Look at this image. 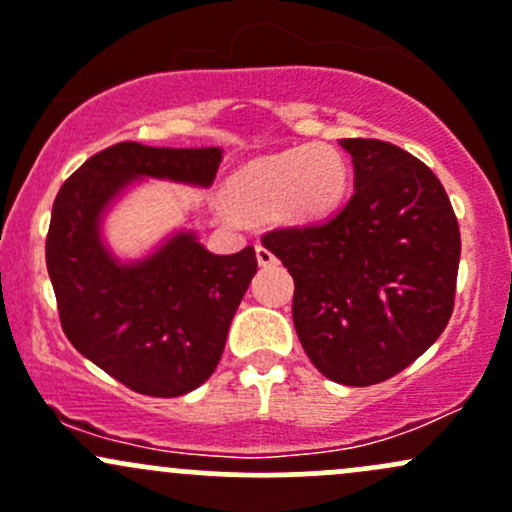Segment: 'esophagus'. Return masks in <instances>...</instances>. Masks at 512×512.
Returning <instances> with one entry per match:
<instances>
[{"label":"esophagus","mask_w":512,"mask_h":512,"mask_svg":"<svg viewBox=\"0 0 512 512\" xmlns=\"http://www.w3.org/2000/svg\"><path fill=\"white\" fill-rule=\"evenodd\" d=\"M256 258H258V266H273V263L278 261L276 254H273L271 249H266V246H261V244L256 246Z\"/></svg>","instance_id":"34e87169"}]
</instances>
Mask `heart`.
<instances>
[{
  "label": "heart",
  "mask_w": 512,
  "mask_h": 512,
  "mask_svg": "<svg viewBox=\"0 0 512 512\" xmlns=\"http://www.w3.org/2000/svg\"><path fill=\"white\" fill-rule=\"evenodd\" d=\"M349 166L332 146L305 144L246 166L229 185V197L241 212L276 210L288 224L327 217L344 200Z\"/></svg>",
  "instance_id": "heart-1"
}]
</instances>
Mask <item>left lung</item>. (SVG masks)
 Returning a JSON list of instances; mask_svg holds the SVG:
<instances>
[{
    "label": "left lung",
    "instance_id": "obj_1",
    "mask_svg": "<svg viewBox=\"0 0 512 512\" xmlns=\"http://www.w3.org/2000/svg\"><path fill=\"white\" fill-rule=\"evenodd\" d=\"M354 195L332 217L263 234L295 280L293 322L315 368L373 386L410 366L454 310L461 236L437 175L403 148L342 139Z\"/></svg>",
    "mask_w": 512,
    "mask_h": 512
}]
</instances>
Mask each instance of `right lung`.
<instances>
[{
	"label": "right lung",
	"mask_w": 512,
	"mask_h": 512,
	"mask_svg": "<svg viewBox=\"0 0 512 512\" xmlns=\"http://www.w3.org/2000/svg\"><path fill=\"white\" fill-rule=\"evenodd\" d=\"M222 148H156L124 141L87 158L60 188L46 266L65 337L126 388L178 398L212 376L229 324L256 273V251L210 254L178 232L139 261L102 241V217L141 178L210 188Z\"/></svg>",
	"instance_id": "add662e5"
}]
</instances>
